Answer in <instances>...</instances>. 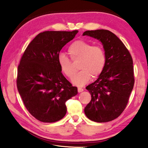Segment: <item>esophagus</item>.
Listing matches in <instances>:
<instances>
[{"label":"esophagus","mask_w":148,"mask_h":148,"mask_svg":"<svg viewBox=\"0 0 148 148\" xmlns=\"http://www.w3.org/2000/svg\"><path fill=\"white\" fill-rule=\"evenodd\" d=\"M77 91H78V92H81L84 91V89L81 88V87H77Z\"/></svg>","instance_id":"esophagus-1"}]
</instances>
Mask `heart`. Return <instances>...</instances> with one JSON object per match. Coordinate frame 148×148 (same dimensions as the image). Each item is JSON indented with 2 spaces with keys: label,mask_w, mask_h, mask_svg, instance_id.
<instances>
[{
  "label": "heart",
  "mask_w": 148,
  "mask_h": 148,
  "mask_svg": "<svg viewBox=\"0 0 148 148\" xmlns=\"http://www.w3.org/2000/svg\"><path fill=\"white\" fill-rule=\"evenodd\" d=\"M69 53L73 61H80L79 69L82 70L72 79L77 86H83L92 77H97L102 74L106 63V56L104 49L82 40L73 42L69 46ZM58 62L61 71L69 78H71L76 70L71 59L64 54H60Z\"/></svg>",
  "instance_id": "b5f03b06"
}]
</instances>
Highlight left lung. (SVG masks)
I'll return each instance as SVG.
<instances>
[{
	"mask_svg": "<svg viewBox=\"0 0 148 148\" xmlns=\"http://www.w3.org/2000/svg\"><path fill=\"white\" fill-rule=\"evenodd\" d=\"M83 35L99 40L106 56L103 72L96 81L86 87L91 95V100L85 108V114L95 122L112 121L124 111L133 89L132 57L121 40L111 31H87Z\"/></svg>",
	"mask_w": 148,
	"mask_h": 148,
	"instance_id": "8db88e82",
	"label": "left lung"
}]
</instances>
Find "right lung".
I'll return each instance as SVG.
<instances>
[{
	"label": "right lung",
	"instance_id": "1",
	"mask_svg": "<svg viewBox=\"0 0 148 148\" xmlns=\"http://www.w3.org/2000/svg\"><path fill=\"white\" fill-rule=\"evenodd\" d=\"M78 31H44L31 42L17 68V87L25 106L40 121L53 123L63 118L66 102L77 94L66 79L58 62L62 47Z\"/></svg>",
	"mask_w": 148,
	"mask_h": 148
}]
</instances>
